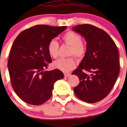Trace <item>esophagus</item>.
<instances>
[{"instance_id": "1", "label": "esophagus", "mask_w": 127, "mask_h": 127, "mask_svg": "<svg viewBox=\"0 0 127 127\" xmlns=\"http://www.w3.org/2000/svg\"><path fill=\"white\" fill-rule=\"evenodd\" d=\"M70 76V73H64V76H65V77H67Z\"/></svg>"}]
</instances>
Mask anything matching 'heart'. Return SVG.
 <instances>
[{
  "mask_svg": "<svg viewBox=\"0 0 127 127\" xmlns=\"http://www.w3.org/2000/svg\"><path fill=\"white\" fill-rule=\"evenodd\" d=\"M62 40L64 42L71 46L69 55H74L79 60L82 59L86 53V47L81 42L80 35L76 33L69 31L64 34ZM59 44L56 40L52 39L47 45L48 54L52 58H55L58 56ZM54 68L58 69L64 72H69L76 67V60L73 57L67 58H60L53 62Z\"/></svg>",
  "mask_w": 127,
  "mask_h": 127,
  "instance_id": "b5f03b06",
  "label": "heart"
}]
</instances>
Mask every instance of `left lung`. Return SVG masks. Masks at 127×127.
Wrapping results in <instances>:
<instances>
[{
	"mask_svg": "<svg viewBox=\"0 0 127 127\" xmlns=\"http://www.w3.org/2000/svg\"><path fill=\"white\" fill-rule=\"evenodd\" d=\"M83 36L87 42L85 56L72 74L80 83L74 88L77 98L87 103H95L106 97L115 84L120 72L117 46L105 31L90 24L72 28ZM91 73L86 74L83 70Z\"/></svg>",
	"mask_w": 127,
	"mask_h": 127,
	"instance_id": "left-lung-1",
	"label": "left lung"
}]
</instances>
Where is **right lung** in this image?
<instances>
[{
    "label": "right lung",
    "instance_id": "1",
    "mask_svg": "<svg viewBox=\"0 0 127 127\" xmlns=\"http://www.w3.org/2000/svg\"><path fill=\"white\" fill-rule=\"evenodd\" d=\"M66 28L35 25L21 32L14 41L8 69L13 90L26 103H45L51 96L54 83L64 78L58 69L44 70L52 62L47 51L48 43Z\"/></svg>",
    "mask_w": 127,
    "mask_h": 127
}]
</instances>
